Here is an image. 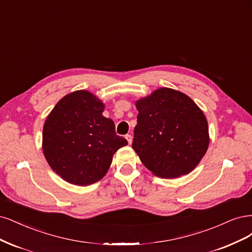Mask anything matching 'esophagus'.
<instances>
[{
  "label": "esophagus",
  "instance_id": "esophagus-1",
  "mask_svg": "<svg viewBox=\"0 0 252 252\" xmlns=\"http://www.w3.org/2000/svg\"><path fill=\"white\" fill-rule=\"evenodd\" d=\"M126 139L127 140L128 144H132V141H133V137H132V135H129V134L126 135Z\"/></svg>",
  "mask_w": 252,
  "mask_h": 252
}]
</instances>
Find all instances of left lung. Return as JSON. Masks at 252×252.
<instances>
[{
  "instance_id": "obj_1",
  "label": "left lung",
  "mask_w": 252,
  "mask_h": 252,
  "mask_svg": "<svg viewBox=\"0 0 252 252\" xmlns=\"http://www.w3.org/2000/svg\"><path fill=\"white\" fill-rule=\"evenodd\" d=\"M132 148L143 165L160 178L181 177L196 167L209 145L207 119L190 97L159 88L136 100Z\"/></svg>"
}]
</instances>
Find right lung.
<instances>
[{
	"label": "right lung",
	"mask_w": 252,
	"mask_h": 252,
	"mask_svg": "<svg viewBox=\"0 0 252 252\" xmlns=\"http://www.w3.org/2000/svg\"><path fill=\"white\" fill-rule=\"evenodd\" d=\"M104 103L78 90L63 96L47 116L43 153L62 179L87 186L105 176L114 154L127 141L116 135L114 121L102 115Z\"/></svg>",
	"instance_id": "add662e5"
}]
</instances>
